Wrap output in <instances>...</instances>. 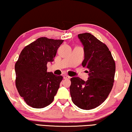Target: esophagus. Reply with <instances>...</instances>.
<instances>
[{
  "mask_svg": "<svg viewBox=\"0 0 132 132\" xmlns=\"http://www.w3.org/2000/svg\"><path fill=\"white\" fill-rule=\"evenodd\" d=\"M63 77H64V79H70V76H68V75H64V76H63Z\"/></svg>",
  "mask_w": 132,
  "mask_h": 132,
  "instance_id": "1",
  "label": "esophagus"
}]
</instances>
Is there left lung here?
<instances>
[{"instance_id": "obj_1", "label": "left lung", "mask_w": 132, "mask_h": 132, "mask_svg": "<svg viewBox=\"0 0 132 132\" xmlns=\"http://www.w3.org/2000/svg\"><path fill=\"white\" fill-rule=\"evenodd\" d=\"M84 46L82 66L89 74L87 81L79 77L71 79L70 95L78 107L89 110L100 105L111 91L114 81L116 64L105 44L89 33L78 34Z\"/></svg>"}]
</instances>
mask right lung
Wrapping results in <instances>:
<instances>
[{
  "label": "right lung",
  "mask_w": 132,
  "mask_h": 132,
  "mask_svg": "<svg viewBox=\"0 0 132 132\" xmlns=\"http://www.w3.org/2000/svg\"><path fill=\"white\" fill-rule=\"evenodd\" d=\"M63 40L40 37L22 49L15 63V85L28 105L42 108L51 104L60 87L62 76L47 72Z\"/></svg>",
  "instance_id": "1"
}]
</instances>
